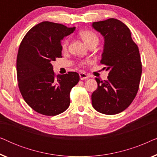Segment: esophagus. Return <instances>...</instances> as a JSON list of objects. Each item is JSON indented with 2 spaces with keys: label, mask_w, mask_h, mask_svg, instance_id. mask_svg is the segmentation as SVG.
<instances>
[{
  "label": "esophagus",
  "mask_w": 157,
  "mask_h": 157,
  "mask_svg": "<svg viewBox=\"0 0 157 157\" xmlns=\"http://www.w3.org/2000/svg\"><path fill=\"white\" fill-rule=\"evenodd\" d=\"M79 76H80L81 80H85V79H86L88 78L87 74H86L85 73H83V72L79 73Z\"/></svg>",
  "instance_id": "1"
}]
</instances>
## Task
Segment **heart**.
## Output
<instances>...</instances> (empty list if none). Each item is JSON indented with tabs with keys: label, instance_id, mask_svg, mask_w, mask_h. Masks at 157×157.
Instances as JSON below:
<instances>
[{
	"label": "heart",
	"instance_id": "obj_1",
	"mask_svg": "<svg viewBox=\"0 0 157 157\" xmlns=\"http://www.w3.org/2000/svg\"><path fill=\"white\" fill-rule=\"evenodd\" d=\"M79 36L82 38V40L86 43L87 46H89L92 43H98V37L96 35V33L94 31H90V30H82L79 32ZM68 38H64L61 42V49L62 51H65L67 50L68 46ZM84 63L83 62H81L79 63V66H83Z\"/></svg>",
	"mask_w": 157,
	"mask_h": 157
}]
</instances>
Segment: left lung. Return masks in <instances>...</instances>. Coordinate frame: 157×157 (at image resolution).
Masks as SVG:
<instances>
[{
  "instance_id": "1",
  "label": "left lung",
  "mask_w": 157,
  "mask_h": 157,
  "mask_svg": "<svg viewBox=\"0 0 157 157\" xmlns=\"http://www.w3.org/2000/svg\"><path fill=\"white\" fill-rule=\"evenodd\" d=\"M104 37L100 63L109 71L108 79L96 78L98 88L91 95L93 107L104 114H117L132 104L138 92L142 65L137 45L128 28L115 18L94 22Z\"/></svg>"
}]
</instances>
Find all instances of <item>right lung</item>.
Wrapping results in <instances>:
<instances>
[{"label": "right lung", "mask_w": 157, "mask_h": 157, "mask_svg": "<svg viewBox=\"0 0 157 157\" xmlns=\"http://www.w3.org/2000/svg\"><path fill=\"white\" fill-rule=\"evenodd\" d=\"M75 30L44 21L25 34L16 61L18 88L32 109L45 116L63 113L70 105L71 90L79 81L76 72L56 76L51 62L61 58V40Z\"/></svg>", "instance_id": "add662e5"}]
</instances>
